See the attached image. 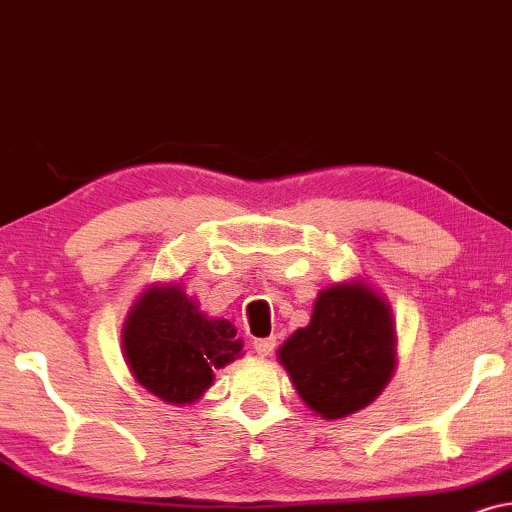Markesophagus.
I'll list each match as a JSON object with an SVG mask.
<instances>
[{"label": "esophagus", "mask_w": 512, "mask_h": 512, "mask_svg": "<svg viewBox=\"0 0 512 512\" xmlns=\"http://www.w3.org/2000/svg\"><path fill=\"white\" fill-rule=\"evenodd\" d=\"M252 346H255L257 356L267 358V356H271V353H274V349H276V337H264V339H255V342H252Z\"/></svg>", "instance_id": "obj_1"}]
</instances>
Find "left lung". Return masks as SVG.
<instances>
[{
    "mask_svg": "<svg viewBox=\"0 0 512 512\" xmlns=\"http://www.w3.org/2000/svg\"><path fill=\"white\" fill-rule=\"evenodd\" d=\"M299 398L323 419L372 403L395 370L391 306L363 281L320 290L311 323L278 349Z\"/></svg>",
    "mask_w": 512,
    "mask_h": 512,
    "instance_id": "obj_1",
    "label": "left lung"
}]
</instances>
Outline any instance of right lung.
Here are the masks:
<instances>
[{
    "label": "right lung",
    "mask_w": 512,
    "mask_h": 512,
    "mask_svg": "<svg viewBox=\"0 0 512 512\" xmlns=\"http://www.w3.org/2000/svg\"><path fill=\"white\" fill-rule=\"evenodd\" d=\"M135 381L170 405H192L213 370L241 358L243 342L227 318H208L180 285H152L131 306L121 332Z\"/></svg>",
    "instance_id": "add662e5"
}]
</instances>
